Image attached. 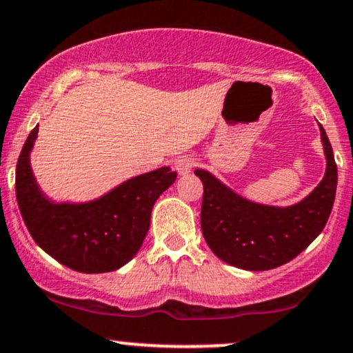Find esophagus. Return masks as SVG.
I'll return each mask as SVG.
<instances>
[{"label":"esophagus","mask_w":353,"mask_h":353,"mask_svg":"<svg viewBox=\"0 0 353 353\" xmlns=\"http://www.w3.org/2000/svg\"><path fill=\"white\" fill-rule=\"evenodd\" d=\"M194 165H196V159L192 156H181L176 159V162H174V168H176V170L181 174V176H185V174L191 172V170L194 169Z\"/></svg>","instance_id":"34e87169"}]
</instances>
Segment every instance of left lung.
I'll use <instances>...</instances> for the list:
<instances>
[{"instance_id": "8db88e82", "label": "left lung", "mask_w": 353, "mask_h": 353, "mask_svg": "<svg viewBox=\"0 0 353 353\" xmlns=\"http://www.w3.org/2000/svg\"><path fill=\"white\" fill-rule=\"evenodd\" d=\"M320 135L327 159L325 176L293 206L253 203L236 194L208 170H194L204 185L201 228L216 256L241 270H273L292 261L321 233L334 208L339 174L334 150L321 125Z\"/></svg>"}]
</instances>
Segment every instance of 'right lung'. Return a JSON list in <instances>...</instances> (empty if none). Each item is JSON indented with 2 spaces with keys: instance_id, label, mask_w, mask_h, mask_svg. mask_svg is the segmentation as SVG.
<instances>
[{
  "instance_id": "add662e5",
  "label": "right lung",
  "mask_w": 353,
  "mask_h": 353,
  "mask_svg": "<svg viewBox=\"0 0 353 353\" xmlns=\"http://www.w3.org/2000/svg\"><path fill=\"white\" fill-rule=\"evenodd\" d=\"M38 125L30 132L17 164V201L30 234L58 263L80 273H107L141 250L157 197L177 172L161 168L125 181L88 203H53L30 165Z\"/></svg>"
}]
</instances>
